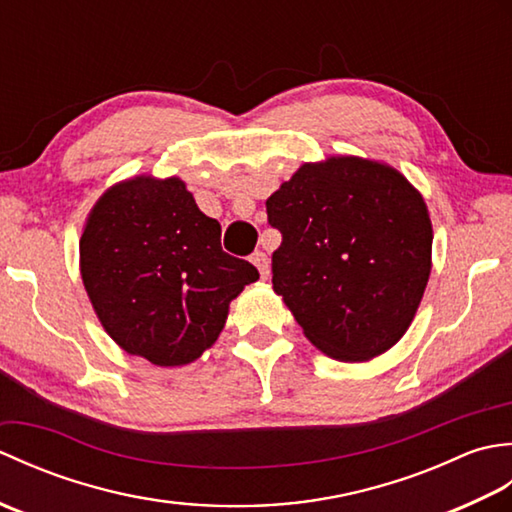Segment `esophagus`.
Here are the masks:
<instances>
[{
	"mask_svg": "<svg viewBox=\"0 0 512 512\" xmlns=\"http://www.w3.org/2000/svg\"><path fill=\"white\" fill-rule=\"evenodd\" d=\"M250 262L255 264V268L259 270V275H262V279H268L270 275V259L266 253H262V250H257V253L250 255Z\"/></svg>",
	"mask_w": 512,
	"mask_h": 512,
	"instance_id": "1",
	"label": "esophagus"
}]
</instances>
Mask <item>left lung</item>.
I'll return each mask as SVG.
<instances>
[{
	"label": "left lung",
	"mask_w": 512,
	"mask_h": 512,
	"mask_svg": "<svg viewBox=\"0 0 512 512\" xmlns=\"http://www.w3.org/2000/svg\"><path fill=\"white\" fill-rule=\"evenodd\" d=\"M281 233L273 290L308 341L345 363L369 361L407 332L431 273V220L385 162H306L266 200Z\"/></svg>",
	"instance_id": "1"
}]
</instances>
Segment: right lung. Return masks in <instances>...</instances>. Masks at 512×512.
<instances>
[{"instance_id":"add662e5","label":"right lung","mask_w":512,"mask_h":512,"mask_svg":"<svg viewBox=\"0 0 512 512\" xmlns=\"http://www.w3.org/2000/svg\"><path fill=\"white\" fill-rule=\"evenodd\" d=\"M220 233L176 176L129 178L94 204L79 242L81 279L127 354L180 367L217 341L228 303L259 279L253 264L224 253Z\"/></svg>"}]
</instances>
